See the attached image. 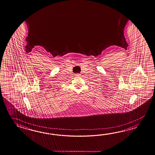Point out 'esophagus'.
I'll use <instances>...</instances> for the list:
<instances>
[{
	"mask_svg": "<svg viewBox=\"0 0 155 155\" xmlns=\"http://www.w3.org/2000/svg\"><path fill=\"white\" fill-rule=\"evenodd\" d=\"M76 75H77V76H79V75H80V74H77Z\"/></svg>",
	"mask_w": 155,
	"mask_h": 155,
	"instance_id": "34e87169",
	"label": "esophagus"
}]
</instances>
